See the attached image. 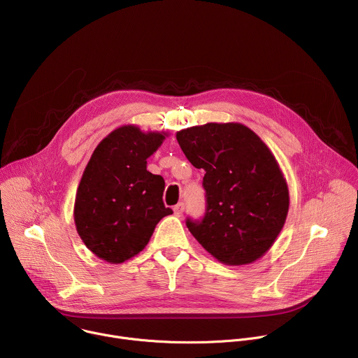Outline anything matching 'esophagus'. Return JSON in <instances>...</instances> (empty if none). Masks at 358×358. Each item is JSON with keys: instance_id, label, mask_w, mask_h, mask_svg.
Segmentation results:
<instances>
[{"instance_id": "34e87169", "label": "esophagus", "mask_w": 358, "mask_h": 358, "mask_svg": "<svg viewBox=\"0 0 358 358\" xmlns=\"http://www.w3.org/2000/svg\"><path fill=\"white\" fill-rule=\"evenodd\" d=\"M184 203L182 202H180V203H177V206L174 207V215L176 217H181L182 215V213H184Z\"/></svg>"}]
</instances>
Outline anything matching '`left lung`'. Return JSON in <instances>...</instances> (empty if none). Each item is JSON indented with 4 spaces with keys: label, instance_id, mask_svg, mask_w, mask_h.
I'll return each instance as SVG.
<instances>
[{
    "label": "left lung",
    "instance_id": "obj_1",
    "mask_svg": "<svg viewBox=\"0 0 358 358\" xmlns=\"http://www.w3.org/2000/svg\"><path fill=\"white\" fill-rule=\"evenodd\" d=\"M185 157L206 171L207 213L187 220L192 236L229 266L253 264L272 248L289 213V188L271 148L242 123H207L176 134Z\"/></svg>",
    "mask_w": 358,
    "mask_h": 358
}]
</instances>
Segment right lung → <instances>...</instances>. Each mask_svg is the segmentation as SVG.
Instances as JSON below:
<instances>
[{
	"mask_svg": "<svg viewBox=\"0 0 358 358\" xmlns=\"http://www.w3.org/2000/svg\"><path fill=\"white\" fill-rule=\"evenodd\" d=\"M169 137L123 124L101 140L78 185L73 220L86 248L108 264H123L148 243L162 218L164 180L147 171V159Z\"/></svg>",
	"mask_w": 358,
	"mask_h": 358,
	"instance_id": "right-lung-1",
	"label": "right lung"
}]
</instances>
